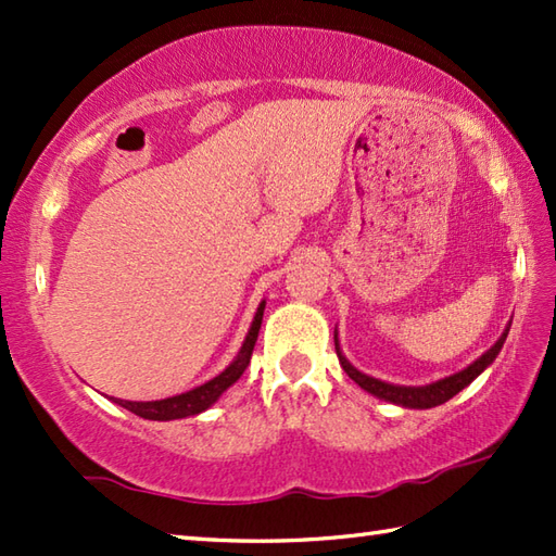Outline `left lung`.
<instances>
[{"label": "left lung", "mask_w": 556, "mask_h": 556, "mask_svg": "<svg viewBox=\"0 0 556 556\" xmlns=\"http://www.w3.org/2000/svg\"><path fill=\"white\" fill-rule=\"evenodd\" d=\"M508 328H511V324L506 326V331L502 333L500 341H496L490 350H486L484 355H480L478 359H475L472 365H468L466 369H460L456 374H451V377H446V379H439L434 383H427V387H395V383L367 377V374H362L359 369H355L345 359V355L341 353V345H338V333L333 336V341H336L338 359H341V367L345 369L348 377L353 379L359 389H365L367 393L377 395V399H381V401H389V403L403 405V407H415V410H427V407H434V405H441V403H446L448 399H453V395L466 389L470 381L478 379L480 374L492 365V362L496 359V355H500L504 341H506Z\"/></svg>", "instance_id": "left-lung-1"}]
</instances>
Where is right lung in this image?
I'll return each mask as SVG.
<instances>
[{"instance_id":"add662e5","label":"right lung","mask_w":556,"mask_h":556,"mask_svg":"<svg viewBox=\"0 0 556 556\" xmlns=\"http://www.w3.org/2000/svg\"><path fill=\"white\" fill-rule=\"evenodd\" d=\"M264 307H266V300L258 304V309L254 314V321L249 326V333L244 338V343L240 348V353L230 362V367H225L218 377H213L211 381L201 383V387L191 389L187 393H179L173 395V399H163V401H146V403H136V401H122V399H112L117 405L127 407L129 413L143 417V420H182V417H191V415H199L203 410H208V407L220 399V395L228 391L232 383L242 377L249 359H252V350L256 345V338H258V328H262V319H264Z\"/></svg>"}]
</instances>
